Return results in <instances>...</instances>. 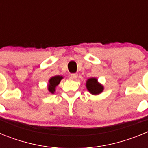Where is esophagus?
I'll list each match as a JSON object with an SVG mask.
<instances>
[{"instance_id": "1", "label": "esophagus", "mask_w": 148, "mask_h": 148, "mask_svg": "<svg viewBox=\"0 0 148 148\" xmlns=\"http://www.w3.org/2000/svg\"><path fill=\"white\" fill-rule=\"evenodd\" d=\"M77 78H78V74L77 73H72L70 75V78L73 79V80H76Z\"/></svg>"}]
</instances>
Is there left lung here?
<instances>
[{"instance_id":"obj_1","label":"left lung","mask_w":148,"mask_h":148,"mask_svg":"<svg viewBox=\"0 0 148 148\" xmlns=\"http://www.w3.org/2000/svg\"><path fill=\"white\" fill-rule=\"evenodd\" d=\"M86 87L87 90L92 95L100 94L104 90V87L98 82L97 78H89L86 82Z\"/></svg>"}]
</instances>
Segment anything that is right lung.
Masks as SVG:
<instances>
[{"label": "right lung", "mask_w": 148, "mask_h": 148, "mask_svg": "<svg viewBox=\"0 0 148 148\" xmlns=\"http://www.w3.org/2000/svg\"><path fill=\"white\" fill-rule=\"evenodd\" d=\"M63 78L62 76L60 75H56L49 78V84H48V90L51 93H54L56 91V87L58 85L61 80Z\"/></svg>", "instance_id": "add662e5"}]
</instances>
